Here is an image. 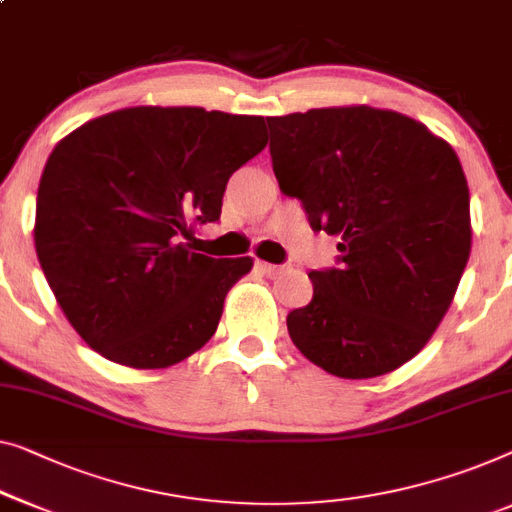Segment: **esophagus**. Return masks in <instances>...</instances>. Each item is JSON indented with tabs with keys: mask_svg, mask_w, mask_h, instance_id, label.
Listing matches in <instances>:
<instances>
[{
	"mask_svg": "<svg viewBox=\"0 0 512 512\" xmlns=\"http://www.w3.org/2000/svg\"><path fill=\"white\" fill-rule=\"evenodd\" d=\"M258 270H261L263 274H268V277H277V274L284 272V265H274V263L258 261Z\"/></svg>",
	"mask_w": 512,
	"mask_h": 512,
	"instance_id": "1",
	"label": "esophagus"
}]
</instances>
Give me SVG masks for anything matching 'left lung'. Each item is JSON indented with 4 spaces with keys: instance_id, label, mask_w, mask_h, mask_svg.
Wrapping results in <instances>:
<instances>
[{
    "instance_id": "8db88e82",
    "label": "left lung",
    "mask_w": 512,
    "mask_h": 512,
    "mask_svg": "<svg viewBox=\"0 0 512 512\" xmlns=\"http://www.w3.org/2000/svg\"><path fill=\"white\" fill-rule=\"evenodd\" d=\"M279 189L314 231L337 235L339 268L309 272L314 298L286 318L307 360L374 379L422 351L471 254L469 187L446 140L395 110L314 108L268 117Z\"/></svg>"
}]
</instances>
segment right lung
<instances>
[{
  "instance_id": "add662e5",
  "label": "right lung",
  "mask_w": 512,
  "mask_h": 512,
  "mask_svg": "<svg viewBox=\"0 0 512 512\" xmlns=\"http://www.w3.org/2000/svg\"><path fill=\"white\" fill-rule=\"evenodd\" d=\"M268 145L265 120L136 106L59 140L36 196L41 270L73 330L103 358L164 369L203 348L254 258L187 242L217 221L228 177Z\"/></svg>"
}]
</instances>
